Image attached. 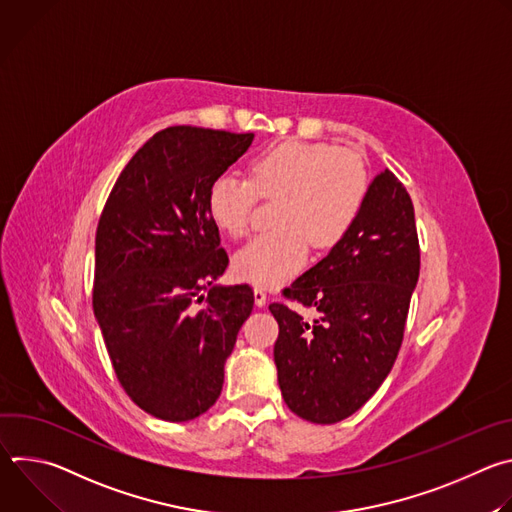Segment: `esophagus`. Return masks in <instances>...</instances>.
I'll return each mask as SVG.
<instances>
[{
    "instance_id": "1",
    "label": "esophagus",
    "mask_w": 512,
    "mask_h": 512,
    "mask_svg": "<svg viewBox=\"0 0 512 512\" xmlns=\"http://www.w3.org/2000/svg\"><path fill=\"white\" fill-rule=\"evenodd\" d=\"M265 302H267L265 289L263 287H255V304L261 308V306H265Z\"/></svg>"
}]
</instances>
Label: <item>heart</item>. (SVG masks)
<instances>
[{
  "label": "heart",
  "instance_id": "heart-1",
  "mask_svg": "<svg viewBox=\"0 0 512 512\" xmlns=\"http://www.w3.org/2000/svg\"><path fill=\"white\" fill-rule=\"evenodd\" d=\"M369 192L362 160L338 145L281 141L249 162V180L218 174L206 194L214 225L231 237L249 229L257 194L277 196L273 231L253 237L233 259L239 277L275 285L302 269L308 241L314 249L334 247L354 225Z\"/></svg>",
  "mask_w": 512,
  "mask_h": 512
}]
</instances>
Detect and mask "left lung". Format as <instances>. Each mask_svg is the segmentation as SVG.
<instances>
[{"label":"left lung","mask_w":512,"mask_h":512,"mask_svg":"<svg viewBox=\"0 0 512 512\" xmlns=\"http://www.w3.org/2000/svg\"><path fill=\"white\" fill-rule=\"evenodd\" d=\"M419 277V241L411 196L385 170L369 186L350 231L330 253L283 289L314 308V322L283 304L273 346L287 407L312 423H336L367 403L399 354Z\"/></svg>","instance_id":"left-lung-1"}]
</instances>
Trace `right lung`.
<instances>
[{"instance_id":"obj_1","label":"right lung","mask_w":512,"mask_h":512,"mask_svg":"<svg viewBox=\"0 0 512 512\" xmlns=\"http://www.w3.org/2000/svg\"><path fill=\"white\" fill-rule=\"evenodd\" d=\"M253 137L190 125L158 131L123 168L99 218L95 318L125 393L164 421H190L216 403L253 310L247 283H214L229 257L206 206L210 182Z\"/></svg>"}]
</instances>
